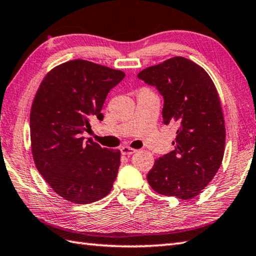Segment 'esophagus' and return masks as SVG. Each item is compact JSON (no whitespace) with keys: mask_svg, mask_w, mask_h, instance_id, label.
<instances>
[{"mask_svg":"<svg viewBox=\"0 0 256 256\" xmlns=\"http://www.w3.org/2000/svg\"><path fill=\"white\" fill-rule=\"evenodd\" d=\"M121 153L123 155H132L134 153H136V150L130 148V146H123L121 148Z\"/></svg>","mask_w":256,"mask_h":256,"instance_id":"34e87169","label":"esophagus"}]
</instances>
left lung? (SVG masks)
<instances>
[{
	"label": "left lung",
	"mask_w": 256,
	"mask_h": 256,
	"mask_svg": "<svg viewBox=\"0 0 256 256\" xmlns=\"http://www.w3.org/2000/svg\"><path fill=\"white\" fill-rule=\"evenodd\" d=\"M138 77L164 96L162 121L176 122L175 150L155 160L152 189L188 200L198 196L221 166L226 125L220 98L206 70L180 56L142 70Z\"/></svg>",
	"instance_id": "8db88e82"
}]
</instances>
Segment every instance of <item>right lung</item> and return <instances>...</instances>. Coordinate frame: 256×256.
<instances>
[{
    "mask_svg": "<svg viewBox=\"0 0 256 256\" xmlns=\"http://www.w3.org/2000/svg\"><path fill=\"white\" fill-rule=\"evenodd\" d=\"M125 77L84 59L58 64L40 84L30 108V148L37 170L57 194L86 204L110 194L121 152L81 136L90 118H103V103Z\"/></svg>",
    "mask_w": 256,
    "mask_h": 256,
    "instance_id": "add662e5",
    "label": "right lung"
}]
</instances>
